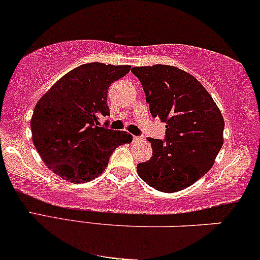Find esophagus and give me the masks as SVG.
<instances>
[{
  "instance_id": "1",
  "label": "esophagus",
  "mask_w": 260,
  "mask_h": 260,
  "mask_svg": "<svg viewBox=\"0 0 260 260\" xmlns=\"http://www.w3.org/2000/svg\"><path fill=\"white\" fill-rule=\"evenodd\" d=\"M133 141H134V142H138V141H141V137L133 136Z\"/></svg>"
}]
</instances>
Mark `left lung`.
Returning <instances> with one entry per match:
<instances>
[{
	"mask_svg": "<svg viewBox=\"0 0 260 260\" xmlns=\"http://www.w3.org/2000/svg\"><path fill=\"white\" fill-rule=\"evenodd\" d=\"M154 118L166 123L164 141L148 138L153 156L137 165L141 179L155 190L177 192L201 179L223 144L220 109L196 77L173 66L135 67Z\"/></svg>",
	"mask_w": 260,
	"mask_h": 260,
	"instance_id": "left-lung-1",
	"label": "left lung"
}]
</instances>
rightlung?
I'll return each mask as SVG.
<instances>
[{
	"label": "right lung",
	"instance_id": "obj_1",
	"mask_svg": "<svg viewBox=\"0 0 260 260\" xmlns=\"http://www.w3.org/2000/svg\"><path fill=\"white\" fill-rule=\"evenodd\" d=\"M130 66L88 63L57 81L40 98L31 119L32 141L44 164L72 183L90 181L105 171L113 150L130 143L126 131L100 125L110 116L107 90Z\"/></svg>",
	"mask_w": 260,
	"mask_h": 260
}]
</instances>
